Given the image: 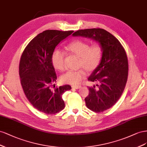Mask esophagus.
<instances>
[{
	"label": "esophagus",
	"instance_id": "obj_1",
	"mask_svg": "<svg viewBox=\"0 0 147 147\" xmlns=\"http://www.w3.org/2000/svg\"><path fill=\"white\" fill-rule=\"evenodd\" d=\"M72 87L74 88V89H79V88H81V86H73Z\"/></svg>",
	"mask_w": 147,
	"mask_h": 147
}]
</instances>
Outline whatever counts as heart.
Here are the masks:
<instances>
[{"mask_svg":"<svg viewBox=\"0 0 147 147\" xmlns=\"http://www.w3.org/2000/svg\"><path fill=\"white\" fill-rule=\"evenodd\" d=\"M66 49L79 57V67H82L89 73L94 71L97 68L101 61L102 49L98 44L89 46L86 42L77 40L69 44ZM52 63L58 70L63 71L66 68L65 53L63 50L57 49L54 50L52 57ZM83 69L79 70H69L61 76V81L66 84L76 85L81 82L85 76Z\"/></svg>","mask_w":147,"mask_h":147,"instance_id":"obj_1","label":"heart"}]
</instances>
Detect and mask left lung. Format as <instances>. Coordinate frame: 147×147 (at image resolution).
<instances>
[{
    "label": "left lung",
    "instance_id": "left-lung-1",
    "mask_svg": "<svg viewBox=\"0 0 147 147\" xmlns=\"http://www.w3.org/2000/svg\"><path fill=\"white\" fill-rule=\"evenodd\" d=\"M73 36L91 39L102 47L101 61L88 78L95 84L88 87L89 94L85 101L90 110L103 112L114 105L124 91L128 76L126 53L119 41L103 29H81Z\"/></svg>",
    "mask_w": 147,
    "mask_h": 147
}]
</instances>
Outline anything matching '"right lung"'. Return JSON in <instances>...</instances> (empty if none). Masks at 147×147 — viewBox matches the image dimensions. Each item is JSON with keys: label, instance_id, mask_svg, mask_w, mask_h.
Segmentation results:
<instances>
[{"label": "right lung", "instance_id": "obj_1", "mask_svg": "<svg viewBox=\"0 0 147 147\" xmlns=\"http://www.w3.org/2000/svg\"><path fill=\"white\" fill-rule=\"evenodd\" d=\"M73 32L44 31L30 41L21 57L19 74L24 94L33 107L47 115L65 108L61 96L71 89L69 85L52 88L57 75L52 57L58 44Z\"/></svg>", "mask_w": 147, "mask_h": 147}]
</instances>
